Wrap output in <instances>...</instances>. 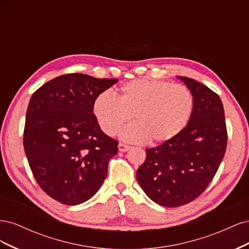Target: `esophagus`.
I'll return each mask as SVG.
<instances>
[{"mask_svg": "<svg viewBox=\"0 0 249 249\" xmlns=\"http://www.w3.org/2000/svg\"><path fill=\"white\" fill-rule=\"evenodd\" d=\"M130 148V146L129 145H126V144H124V143H122L120 142L119 144H118V149H119V152H126L127 149Z\"/></svg>", "mask_w": 249, "mask_h": 249, "instance_id": "1", "label": "esophagus"}]
</instances>
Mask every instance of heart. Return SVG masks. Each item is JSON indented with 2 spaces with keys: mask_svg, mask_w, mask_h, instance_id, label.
<instances>
[{
  "mask_svg": "<svg viewBox=\"0 0 249 249\" xmlns=\"http://www.w3.org/2000/svg\"><path fill=\"white\" fill-rule=\"evenodd\" d=\"M193 106L191 91L182 84L136 79L117 89L116 100L108 92L97 95L93 113L102 131L109 136H115L133 116L135 124L125 127L123 138L158 144L185 129Z\"/></svg>",
  "mask_w": 249,
  "mask_h": 249,
  "instance_id": "obj_1",
  "label": "heart"
}]
</instances>
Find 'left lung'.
Here are the masks:
<instances>
[{
	"label": "left lung",
	"mask_w": 249,
	"mask_h": 249,
	"mask_svg": "<svg viewBox=\"0 0 249 249\" xmlns=\"http://www.w3.org/2000/svg\"><path fill=\"white\" fill-rule=\"evenodd\" d=\"M194 106L185 129L161 145L146 148L137 180L147 196L175 208L197 198L212 182L228 144L223 105L219 95L187 77Z\"/></svg>",
	"instance_id": "1"
}]
</instances>
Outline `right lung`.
<instances>
[{"instance_id": "add662e5", "label": "right lung", "mask_w": 249, "mask_h": 249, "mask_svg": "<svg viewBox=\"0 0 249 249\" xmlns=\"http://www.w3.org/2000/svg\"><path fill=\"white\" fill-rule=\"evenodd\" d=\"M117 81L67 73L47 82L31 96L25 153L37 184L63 205L91 198L117 154L118 141L101 130L93 114L97 95Z\"/></svg>"}]
</instances>
